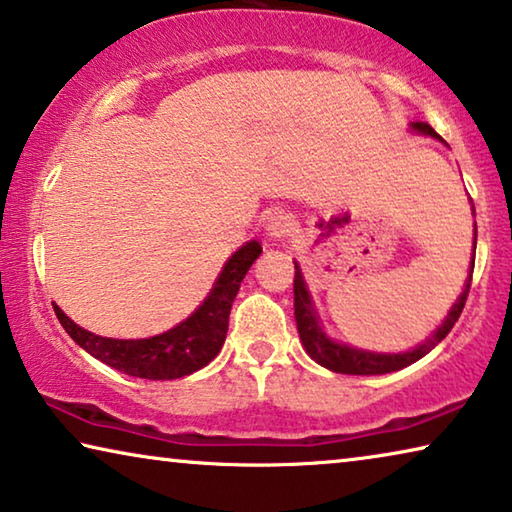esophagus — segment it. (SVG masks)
Here are the masks:
<instances>
[{"label": "esophagus", "instance_id": "34e87169", "mask_svg": "<svg viewBox=\"0 0 512 512\" xmlns=\"http://www.w3.org/2000/svg\"><path fill=\"white\" fill-rule=\"evenodd\" d=\"M293 229H295V222H293V217L288 215V212L274 210L265 217V231H267V235H270V238H277V240L288 238V235L293 233Z\"/></svg>", "mask_w": 512, "mask_h": 512}]
</instances>
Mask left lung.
Here are the masks:
<instances>
[{
	"label": "left lung",
	"mask_w": 512,
	"mask_h": 512,
	"mask_svg": "<svg viewBox=\"0 0 512 512\" xmlns=\"http://www.w3.org/2000/svg\"><path fill=\"white\" fill-rule=\"evenodd\" d=\"M412 130L421 132V135H430L439 139L435 130L430 128L428 123H412ZM476 245V238H474ZM476 251V247H474ZM471 274H474V261H471V270L469 277L465 281V288L455 304L448 311V316L444 318L442 325L437 327V332L430 338H426L421 345H416L414 350L407 352H368V350H359L352 348L348 343L334 341L332 336H327L325 329H322V320L318 316L316 306H313L311 293L306 288L304 274L300 270V265L295 263V281H293V293H295V322H297V332H300V341L304 345L306 355H309L316 364L329 368L334 373H345V375H384V373H393L400 371V368L414 364L421 357H426L428 352L435 348L437 343H442L446 334L451 332L455 322H458L462 309H465L467 295H469V286H471Z\"/></svg>",
	"instance_id": "8db88e82"
}]
</instances>
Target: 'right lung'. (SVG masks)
I'll use <instances>...</instances> for the list:
<instances>
[{
  "mask_svg": "<svg viewBox=\"0 0 512 512\" xmlns=\"http://www.w3.org/2000/svg\"><path fill=\"white\" fill-rule=\"evenodd\" d=\"M261 242L249 240L222 267L215 286L203 304L190 318L178 322L169 332L151 338H107L75 325L59 306L54 313L73 341L100 359L102 364L116 368L125 375L144 380H176L199 368L208 366L222 350L229 316L240 283L249 272L251 263L261 256Z\"/></svg>",
  "mask_w": 512,
  "mask_h": 512,
  "instance_id": "obj_1",
  "label": "right lung"
}]
</instances>
